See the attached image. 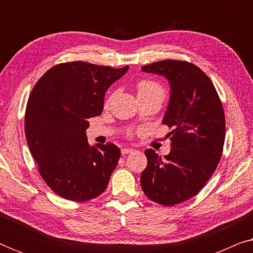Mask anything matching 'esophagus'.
Segmentation results:
<instances>
[{
	"label": "esophagus",
	"instance_id": "34e87169",
	"mask_svg": "<svg viewBox=\"0 0 253 253\" xmlns=\"http://www.w3.org/2000/svg\"><path fill=\"white\" fill-rule=\"evenodd\" d=\"M134 150L133 148H131V147H124V148H122V154H130V153H132Z\"/></svg>",
	"mask_w": 253,
	"mask_h": 253
}]
</instances>
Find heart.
I'll return each mask as SVG.
<instances>
[{
  "label": "heart",
  "instance_id": "obj_1",
  "mask_svg": "<svg viewBox=\"0 0 253 253\" xmlns=\"http://www.w3.org/2000/svg\"><path fill=\"white\" fill-rule=\"evenodd\" d=\"M137 93L138 96H147V95H153V96H158L159 99H164L165 96V89L162 86L159 84V83L154 82V81H141L138 83L137 85ZM110 99H107V105L110 102Z\"/></svg>",
  "mask_w": 253,
  "mask_h": 253
}]
</instances>
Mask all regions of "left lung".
Returning a JSON list of instances; mask_svg holds the SVG:
<instances>
[{
	"label": "left lung",
	"instance_id": "obj_1",
	"mask_svg": "<svg viewBox=\"0 0 253 253\" xmlns=\"http://www.w3.org/2000/svg\"><path fill=\"white\" fill-rule=\"evenodd\" d=\"M141 71L168 79L170 96L162 123L172 129L168 155L145 151L141 189L155 203L176 205L196 196L215 171L226 136L222 103L205 72L189 62L159 61Z\"/></svg>",
	"mask_w": 253,
	"mask_h": 253
}]
</instances>
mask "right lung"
I'll use <instances>...</instances> for the list:
<instances>
[{"mask_svg":"<svg viewBox=\"0 0 253 253\" xmlns=\"http://www.w3.org/2000/svg\"><path fill=\"white\" fill-rule=\"evenodd\" d=\"M70 62L50 68L31 92L25 136L46 184L64 199L86 202L101 195L120 160L112 143L89 146L86 129L102 113L106 91L127 71Z\"/></svg>","mask_w":253,"mask_h":253,"instance_id":"right-lung-1","label":"right lung"}]
</instances>
